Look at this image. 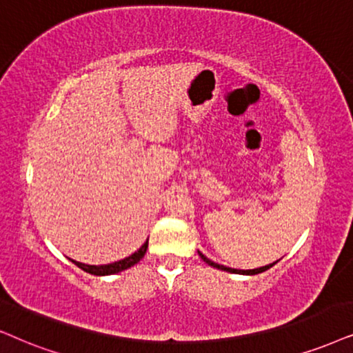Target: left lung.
<instances>
[{"mask_svg": "<svg viewBox=\"0 0 353 353\" xmlns=\"http://www.w3.org/2000/svg\"><path fill=\"white\" fill-rule=\"evenodd\" d=\"M199 256L202 257V261L203 262H207L208 265H212V267H215V269H218V270H225V272H230V274H241V275H256V274H261V272H265L267 269H270L272 265H275L276 262L279 261H275V262H272V264H269V265H264V267H259V269H249V270H239V269H231V267H226V265H220V264H216V262H213V261H210L208 257H205L202 252L199 251Z\"/></svg>", "mask_w": 353, "mask_h": 353, "instance_id": "left-lung-1", "label": "left lung"}]
</instances>
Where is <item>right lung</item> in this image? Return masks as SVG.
Returning <instances> with one entry per match:
<instances>
[{
	"mask_svg": "<svg viewBox=\"0 0 353 353\" xmlns=\"http://www.w3.org/2000/svg\"><path fill=\"white\" fill-rule=\"evenodd\" d=\"M146 249H148V239L145 241L143 246L138 249V251L130 254L128 257L120 259V261H117V262H112V264H104V265H89V264H83V262L73 261V259H70V261L73 262L74 265H78L79 269H83L84 272H88V274H91V275H101V276L102 275H114V274H119V272L127 270L135 264H138V262L145 257Z\"/></svg>",
	"mask_w": 353,
	"mask_h": 353,
	"instance_id": "right-lung-1",
	"label": "right lung"
}]
</instances>
